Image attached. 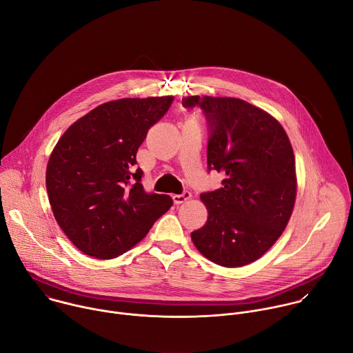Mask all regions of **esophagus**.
Masks as SVG:
<instances>
[{"mask_svg": "<svg viewBox=\"0 0 353 353\" xmlns=\"http://www.w3.org/2000/svg\"><path fill=\"white\" fill-rule=\"evenodd\" d=\"M190 198H191V192L190 191H184L183 194H174L173 195V201H174L176 205H180V204L185 203V201L190 199Z\"/></svg>", "mask_w": 353, "mask_h": 353, "instance_id": "obj_1", "label": "esophagus"}]
</instances>
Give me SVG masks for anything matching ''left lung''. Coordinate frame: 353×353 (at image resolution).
Wrapping results in <instances>:
<instances>
[{
  "label": "left lung",
  "mask_w": 353,
  "mask_h": 353,
  "mask_svg": "<svg viewBox=\"0 0 353 353\" xmlns=\"http://www.w3.org/2000/svg\"><path fill=\"white\" fill-rule=\"evenodd\" d=\"M210 125L207 162L222 173V187L201 194L205 225L191 233L210 261L237 268L261 259L285 230L293 212L297 179L290 141L265 110L237 97L188 96Z\"/></svg>",
  "instance_id": "1"
}]
</instances>
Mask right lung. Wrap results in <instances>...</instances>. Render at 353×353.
<instances>
[{
  "label": "right lung",
  "instance_id": "right-lung-1",
  "mask_svg": "<svg viewBox=\"0 0 353 353\" xmlns=\"http://www.w3.org/2000/svg\"><path fill=\"white\" fill-rule=\"evenodd\" d=\"M173 96L124 97L99 105L71 124L46 169L53 215L83 254L112 260L139 243L173 204L146 194L137 152Z\"/></svg>",
  "mask_w": 353,
  "mask_h": 353
}]
</instances>
